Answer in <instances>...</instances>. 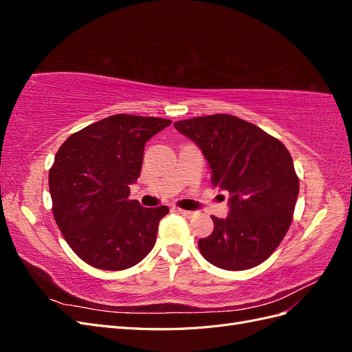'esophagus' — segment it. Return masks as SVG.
Masks as SVG:
<instances>
[{
  "instance_id": "esophagus-1",
  "label": "esophagus",
  "mask_w": 352,
  "mask_h": 352,
  "mask_svg": "<svg viewBox=\"0 0 352 352\" xmlns=\"http://www.w3.org/2000/svg\"><path fill=\"white\" fill-rule=\"evenodd\" d=\"M179 214H182V216H185V217H192L195 212L194 211H188V210H182V208H175Z\"/></svg>"
}]
</instances>
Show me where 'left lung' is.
<instances>
[{
	"mask_svg": "<svg viewBox=\"0 0 352 352\" xmlns=\"http://www.w3.org/2000/svg\"><path fill=\"white\" fill-rule=\"evenodd\" d=\"M194 141L211 170V184L229 194L226 219L198 241L208 263L247 270L267 260L291 226L300 180L286 146L258 126L230 114L175 123Z\"/></svg>",
	"mask_w": 352,
	"mask_h": 352,
	"instance_id": "left-lung-1",
	"label": "left lung"
}]
</instances>
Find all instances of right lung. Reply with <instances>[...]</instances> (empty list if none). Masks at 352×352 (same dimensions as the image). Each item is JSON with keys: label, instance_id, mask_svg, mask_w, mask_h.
<instances>
[{"label": "right lung", "instance_id": "obj_1", "mask_svg": "<svg viewBox=\"0 0 352 352\" xmlns=\"http://www.w3.org/2000/svg\"><path fill=\"white\" fill-rule=\"evenodd\" d=\"M172 120L116 114L70 135L50 170L54 219L80 260L101 270H124L153 250L168 207L129 199L141 175L144 148Z\"/></svg>", "mask_w": 352, "mask_h": 352}]
</instances>
